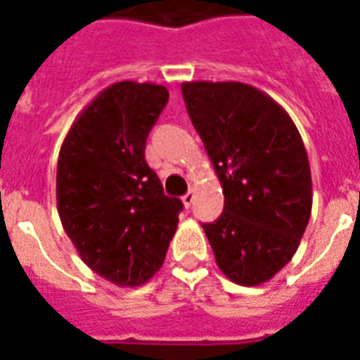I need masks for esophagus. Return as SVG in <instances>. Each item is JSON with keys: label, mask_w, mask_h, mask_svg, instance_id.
<instances>
[{"label": "esophagus", "mask_w": 360, "mask_h": 360, "mask_svg": "<svg viewBox=\"0 0 360 360\" xmlns=\"http://www.w3.org/2000/svg\"><path fill=\"white\" fill-rule=\"evenodd\" d=\"M195 202V191H193V188H191V191H187V193H185V196H183V204H185V206H191V204Z\"/></svg>", "instance_id": "34e87169"}]
</instances>
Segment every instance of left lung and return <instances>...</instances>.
<instances>
[{
	"label": "left lung",
	"mask_w": 360,
	"mask_h": 360,
	"mask_svg": "<svg viewBox=\"0 0 360 360\" xmlns=\"http://www.w3.org/2000/svg\"><path fill=\"white\" fill-rule=\"evenodd\" d=\"M188 117L224 188L202 224L219 270L260 285L293 258L312 208L309 156L287 111L243 82H183Z\"/></svg>",
	"instance_id": "left-lung-1"
}]
</instances>
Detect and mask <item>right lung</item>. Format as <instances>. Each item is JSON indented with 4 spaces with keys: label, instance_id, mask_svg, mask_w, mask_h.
Here are the masks:
<instances>
[{
    "label": "right lung",
    "instance_id": "add662e5",
    "mask_svg": "<svg viewBox=\"0 0 360 360\" xmlns=\"http://www.w3.org/2000/svg\"><path fill=\"white\" fill-rule=\"evenodd\" d=\"M167 100L162 84L115 82L61 144L56 191L63 229L84 264L115 285H142L162 268L183 210L144 158Z\"/></svg>",
    "mask_w": 360,
    "mask_h": 360
}]
</instances>
